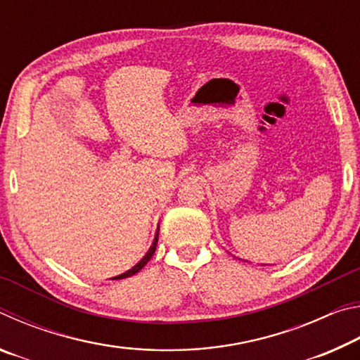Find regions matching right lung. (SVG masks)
Instances as JSON below:
<instances>
[{
  "label": "right lung",
  "mask_w": 360,
  "mask_h": 360,
  "mask_svg": "<svg viewBox=\"0 0 360 360\" xmlns=\"http://www.w3.org/2000/svg\"><path fill=\"white\" fill-rule=\"evenodd\" d=\"M157 241H158V229H157V235H155V238H154V243H152V246H150V249L148 251V254L144 255V257L138 262V264L133 266V268H130L129 271H125V273H122V275H119V276H114L112 279H124V278H129V276H133V275H136V273L141 270V268L148 264V262L150 260V257L152 255H154V252H155V248H157Z\"/></svg>",
  "instance_id": "obj_1"
}]
</instances>
